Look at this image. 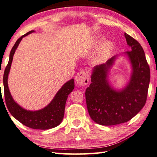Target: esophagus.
Here are the masks:
<instances>
[{"instance_id":"34e87169","label":"esophagus","mask_w":157,"mask_h":157,"mask_svg":"<svg viewBox=\"0 0 157 157\" xmlns=\"http://www.w3.org/2000/svg\"><path fill=\"white\" fill-rule=\"evenodd\" d=\"M76 82L81 86H85L88 84L90 81V76L86 71L82 70L79 72L75 76Z\"/></svg>"}]
</instances>
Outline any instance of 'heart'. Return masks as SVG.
Returning <instances> with one entry per match:
<instances>
[{
    "instance_id": "b5f03b06",
    "label": "heart",
    "mask_w": 157,
    "mask_h": 157,
    "mask_svg": "<svg viewBox=\"0 0 157 157\" xmlns=\"http://www.w3.org/2000/svg\"><path fill=\"white\" fill-rule=\"evenodd\" d=\"M103 41V38H98V40L96 41L95 44H94V47H97L100 46ZM114 48L113 44L111 42H105L102 44L101 47L100 48L97 54L96 59L98 61L100 62H104L109 58V56L112 53Z\"/></svg>"
}]
</instances>
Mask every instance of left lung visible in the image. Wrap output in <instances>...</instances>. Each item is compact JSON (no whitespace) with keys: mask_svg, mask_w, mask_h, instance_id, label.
Segmentation results:
<instances>
[{"mask_svg":"<svg viewBox=\"0 0 157 157\" xmlns=\"http://www.w3.org/2000/svg\"><path fill=\"white\" fill-rule=\"evenodd\" d=\"M130 51L124 53L131 64L132 72L126 86L115 90L109 81V72L118 55L93 67L91 83L85 91L87 110L94 122L103 126L124 123L135 117L146 104L150 71L140 44L124 33Z\"/></svg>","mask_w":157,"mask_h":157,"instance_id":"obj_1","label":"left lung"}]
</instances>
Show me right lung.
<instances>
[{"instance_id":"right-lung-1","label":"right lung","mask_w":157,"mask_h":157,"mask_svg":"<svg viewBox=\"0 0 157 157\" xmlns=\"http://www.w3.org/2000/svg\"><path fill=\"white\" fill-rule=\"evenodd\" d=\"M33 32L35 31H31L20 37L15 43L10 52V59L7 66H6L3 75L5 100L6 105L10 113L22 124L33 129L47 130L55 128L59 125L63 120L66 100L69 94L75 88V81L72 78L66 82L57 91L52 101L40 110H26L14 101L9 90L7 83L8 76L13 61V57L22 38Z\"/></svg>"}]
</instances>
